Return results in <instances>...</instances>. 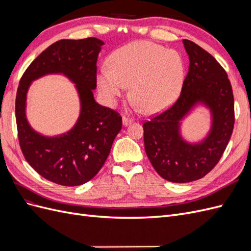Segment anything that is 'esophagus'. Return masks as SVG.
Here are the masks:
<instances>
[{
  "mask_svg": "<svg viewBox=\"0 0 251 251\" xmlns=\"http://www.w3.org/2000/svg\"><path fill=\"white\" fill-rule=\"evenodd\" d=\"M132 123H133V119L132 118H128V117H126V116L123 117V124H124V126H128V125L132 124Z\"/></svg>",
  "mask_w": 251,
  "mask_h": 251,
  "instance_id": "esophagus-1",
  "label": "esophagus"
}]
</instances>
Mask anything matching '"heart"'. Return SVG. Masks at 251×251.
<instances>
[{"instance_id":"heart-1","label":"heart","mask_w":251,"mask_h":251,"mask_svg":"<svg viewBox=\"0 0 251 251\" xmlns=\"http://www.w3.org/2000/svg\"><path fill=\"white\" fill-rule=\"evenodd\" d=\"M184 71L179 52L151 42H134L112 53L109 69H100L97 85L110 104L115 103L131 85V97L142 112L156 114L176 100Z\"/></svg>"}]
</instances>
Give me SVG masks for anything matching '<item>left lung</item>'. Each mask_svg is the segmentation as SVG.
I'll use <instances>...</instances> for the list:
<instances>
[{
	"label": "left lung",
	"instance_id": "left-lung-1",
	"mask_svg": "<svg viewBox=\"0 0 251 251\" xmlns=\"http://www.w3.org/2000/svg\"><path fill=\"white\" fill-rule=\"evenodd\" d=\"M189 67L181 94L171 108L143 124L146 153L163 179L186 183L203 178L221 159L234 125L231 83L224 68L207 51L192 41L183 40ZM211 109L212 130L196 145L187 144L178 133V121L195 104Z\"/></svg>",
	"mask_w": 251,
	"mask_h": 251
}]
</instances>
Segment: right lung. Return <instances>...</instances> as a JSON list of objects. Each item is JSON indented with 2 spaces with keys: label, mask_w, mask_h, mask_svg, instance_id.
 <instances>
[{
  "label": "right lung",
  "mask_w": 251,
  "mask_h": 251,
  "mask_svg": "<svg viewBox=\"0 0 251 251\" xmlns=\"http://www.w3.org/2000/svg\"><path fill=\"white\" fill-rule=\"evenodd\" d=\"M103 42L96 37L60 40L43 51L29 65L20 80L16 119L22 153L42 177L64 186H77L100 171L121 130L119 113L98 104L97 57ZM49 73H63L77 85L82 110L72 130L58 138H45L33 131L25 119V94L31 81Z\"/></svg>",
  "instance_id": "right-lung-1"
}]
</instances>
